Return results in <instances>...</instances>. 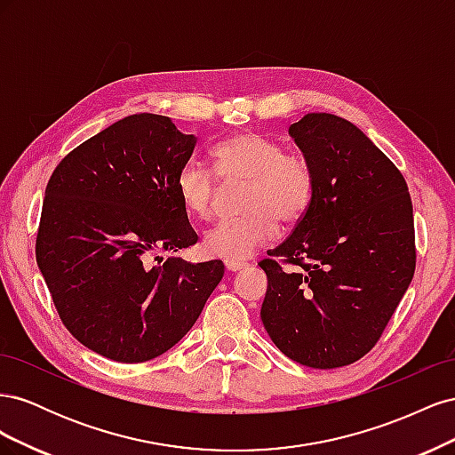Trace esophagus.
<instances>
[{
    "instance_id": "obj_1",
    "label": "esophagus",
    "mask_w": 455,
    "mask_h": 455,
    "mask_svg": "<svg viewBox=\"0 0 455 455\" xmlns=\"http://www.w3.org/2000/svg\"><path fill=\"white\" fill-rule=\"evenodd\" d=\"M224 266H226L228 271H241V269L246 267V264H244V261H241V259H226Z\"/></svg>"
}]
</instances>
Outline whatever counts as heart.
Returning <instances> with one entry per match:
<instances>
[{"instance_id":"1","label":"heart","mask_w":455,"mask_h":455,"mask_svg":"<svg viewBox=\"0 0 455 455\" xmlns=\"http://www.w3.org/2000/svg\"><path fill=\"white\" fill-rule=\"evenodd\" d=\"M212 161L222 180H244L241 218L224 220L204 233L203 249L209 256L244 259L277 233V218L294 224L309 209L315 178L309 161L284 151L259 132H239L212 148ZM176 194L188 214L211 218L216 180L197 161H188L178 172Z\"/></svg>"}]
</instances>
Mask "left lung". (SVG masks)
Wrapping results in <instances>:
<instances>
[{
  "instance_id": "obj_1",
  "label": "left lung",
  "mask_w": 455,
  "mask_h": 455,
  "mask_svg": "<svg viewBox=\"0 0 455 455\" xmlns=\"http://www.w3.org/2000/svg\"><path fill=\"white\" fill-rule=\"evenodd\" d=\"M309 161L307 212L261 261V304L271 341L309 368H339L376 346L414 277V212L387 156L347 119L306 114L288 127Z\"/></svg>"
}]
</instances>
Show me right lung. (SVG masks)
<instances>
[{
	"mask_svg": "<svg viewBox=\"0 0 455 455\" xmlns=\"http://www.w3.org/2000/svg\"><path fill=\"white\" fill-rule=\"evenodd\" d=\"M196 144L171 117L129 116L70 151L47 184L39 271L64 326L106 359L144 363L169 351L224 277L222 259L151 264L156 252L197 243L176 194Z\"/></svg>",
	"mask_w": 455,
	"mask_h": 455,
	"instance_id": "add662e5",
	"label": "right lung"
}]
</instances>
